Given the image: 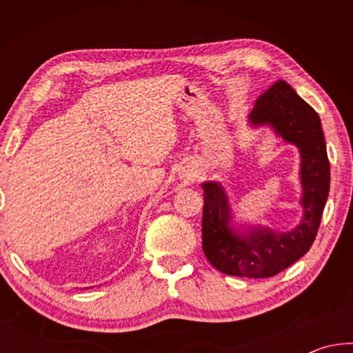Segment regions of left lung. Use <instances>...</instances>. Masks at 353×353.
Instances as JSON below:
<instances>
[{
    "label": "left lung",
    "mask_w": 353,
    "mask_h": 353,
    "mask_svg": "<svg viewBox=\"0 0 353 353\" xmlns=\"http://www.w3.org/2000/svg\"><path fill=\"white\" fill-rule=\"evenodd\" d=\"M248 123L256 129L271 128L279 139L299 149L302 219L288 232L236 224L223 185L202 182V249L207 260L227 276L266 279L286 270L312 248L328 198L330 163L319 115L285 81L274 83L255 101Z\"/></svg>",
    "instance_id": "obj_1"
}]
</instances>
